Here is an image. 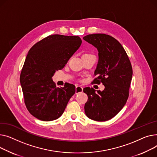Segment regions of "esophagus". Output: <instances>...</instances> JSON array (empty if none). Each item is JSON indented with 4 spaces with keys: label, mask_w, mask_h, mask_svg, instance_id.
<instances>
[{
    "label": "esophagus",
    "mask_w": 157,
    "mask_h": 157,
    "mask_svg": "<svg viewBox=\"0 0 157 157\" xmlns=\"http://www.w3.org/2000/svg\"><path fill=\"white\" fill-rule=\"evenodd\" d=\"M83 91V87L81 86H77L76 88H75V92H76V94L82 93Z\"/></svg>",
    "instance_id": "obj_1"
}]
</instances>
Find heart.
I'll return each instance as SVG.
<instances>
[{
  "mask_svg": "<svg viewBox=\"0 0 157 157\" xmlns=\"http://www.w3.org/2000/svg\"><path fill=\"white\" fill-rule=\"evenodd\" d=\"M85 54H84V55H85Z\"/></svg>",
  "mask_w": 157,
  "mask_h": 157,
  "instance_id": "b5f03b06",
  "label": "heart"
}]
</instances>
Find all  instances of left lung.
Returning a JSON list of instances; mask_svg holds the SVG:
<instances>
[{"instance_id": "obj_1", "label": "left lung", "mask_w": 157, "mask_h": 157, "mask_svg": "<svg viewBox=\"0 0 157 157\" xmlns=\"http://www.w3.org/2000/svg\"><path fill=\"white\" fill-rule=\"evenodd\" d=\"M83 39L99 52L93 84L105 86L103 91L96 92L93 87L83 90L88 96L85 113L93 121H106L117 115L127 102L132 77L131 63L122 45L113 36L95 33Z\"/></svg>"}]
</instances>
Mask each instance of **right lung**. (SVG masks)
Returning <instances> with one entry per match:
<instances>
[{
  "instance_id": "add662e5",
  "label": "right lung",
  "mask_w": 157,
  "mask_h": 157,
  "mask_svg": "<svg viewBox=\"0 0 157 157\" xmlns=\"http://www.w3.org/2000/svg\"><path fill=\"white\" fill-rule=\"evenodd\" d=\"M78 36L49 35L29 50L20 74L25 104L29 112L42 121L59 118L75 86L71 84L56 87L52 80L56 71L62 70L79 48Z\"/></svg>"
}]
</instances>
